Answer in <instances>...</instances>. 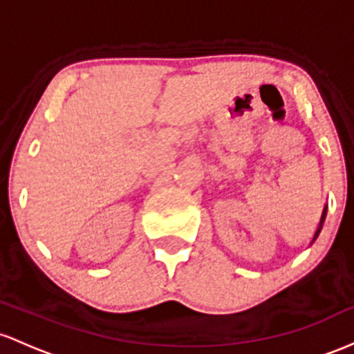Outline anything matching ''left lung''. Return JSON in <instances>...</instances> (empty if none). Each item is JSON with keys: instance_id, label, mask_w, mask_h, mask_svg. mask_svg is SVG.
I'll return each instance as SVG.
<instances>
[{"instance_id": "left-lung-1", "label": "left lung", "mask_w": 354, "mask_h": 354, "mask_svg": "<svg viewBox=\"0 0 354 354\" xmlns=\"http://www.w3.org/2000/svg\"><path fill=\"white\" fill-rule=\"evenodd\" d=\"M326 214H328V205H324L323 209V214H321V219H319V224H317V229L315 232V237H313V242H315L317 239V236H319L321 229H323V224H324V219H326Z\"/></svg>"}]
</instances>
